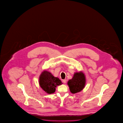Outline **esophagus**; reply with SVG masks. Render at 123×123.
Here are the masks:
<instances>
[{
  "instance_id": "34e87169",
  "label": "esophagus",
  "mask_w": 123,
  "mask_h": 123,
  "mask_svg": "<svg viewBox=\"0 0 123 123\" xmlns=\"http://www.w3.org/2000/svg\"><path fill=\"white\" fill-rule=\"evenodd\" d=\"M62 82L64 83H66V80H63Z\"/></svg>"
}]
</instances>
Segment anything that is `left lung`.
<instances>
[{
    "instance_id": "1",
    "label": "left lung",
    "mask_w": 123,
    "mask_h": 123,
    "mask_svg": "<svg viewBox=\"0 0 123 123\" xmlns=\"http://www.w3.org/2000/svg\"><path fill=\"white\" fill-rule=\"evenodd\" d=\"M85 84V76L82 71L74 73L73 78L68 82L70 90L73 94L79 92L83 90Z\"/></svg>"
}]
</instances>
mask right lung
<instances>
[{
  "mask_svg": "<svg viewBox=\"0 0 123 123\" xmlns=\"http://www.w3.org/2000/svg\"><path fill=\"white\" fill-rule=\"evenodd\" d=\"M62 84L60 80L54 77L51 73L47 71L42 72L39 77L40 86L45 92L48 94L53 93L55 88Z\"/></svg>",
  "mask_w": 123,
  "mask_h": 123,
  "instance_id": "right-lung-1",
  "label": "right lung"
}]
</instances>
